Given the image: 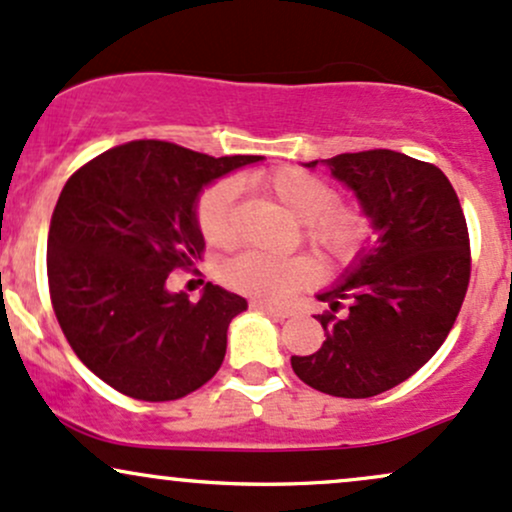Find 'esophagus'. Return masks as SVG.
Wrapping results in <instances>:
<instances>
[{
    "instance_id": "obj_1",
    "label": "esophagus",
    "mask_w": 512,
    "mask_h": 512,
    "mask_svg": "<svg viewBox=\"0 0 512 512\" xmlns=\"http://www.w3.org/2000/svg\"><path fill=\"white\" fill-rule=\"evenodd\" d=\"M250 308H252V310H260V313L274 315V317H289V315H291L289 308H276V305L264 303V301H252Z\"/></svg>"
}]
</instances>
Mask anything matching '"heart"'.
Masks as SVG:
<instances>
[{
	"label": "heart",
	"mask_w": 512,
	"mask_h": 512,
	"mask_svg": "<svg viewBox=\"0 0 512 512\" xmlns=\"http://www.w3.org/2000/svg\"><path fill=\"white\" fill-rule=\"evenodd\" d=\"M257 185L276 199L296 221L303 223L305 238L334 262H351L370 238V221L356 207H339L332 182L301 168H281L262 175ZM236 182L221 180L199 199L197 223L204 240L216 248L236 238L233 223ZM317 267L308 257H272L243 252L223 267V281L231 289L264 301H284L293 291L308 286Z\"/></svg>",
	"instance_id": "heart-1"
}]
</instances>
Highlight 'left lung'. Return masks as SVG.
<instances>
[{"label":"left lung","mask_w":512,"mask_h":512,"mask_svg":"<svg viewBox=\"0 0 512 512\" xmlns=\"http://www.w3.org/2000/svg\"><path fill=\"white\" fill-rule=\"evenodd\" d=\"M327 166L354 192L375 240H368L317 301L325 342L291 356L305 385L363 399L404 383L440 349L469 284V236L445 173L390 149L303 163ZM347 301L342 316L333 313Z\"/></svg>","instance_id":"1"}]
</instances>
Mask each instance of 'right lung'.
<instances>
[{
    "label": "right lung",
    "mask_w": 512,
    "mask_h": 512,
    "mask_svg": "<svg viewBox=\"0 0 512 512\" xmlns=\"http://www.w3.org/2000/svg\"><path fill=\"white\" fill-rule=\"evenodd\" d=\"M260 161L144 139L105 151L67 180L48 236L52 308L74 354L103 383L168 402L214 378L228 325L248 301L207 284L195 303L166 281L202 257L204 187Z\"/></svg>",
    "instance_id": "obj_1"
}]
</instances>
